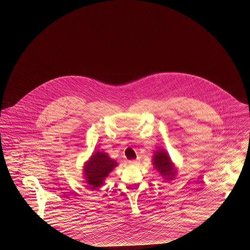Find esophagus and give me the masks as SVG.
I'll return each instance as SVG.
<instances>
[{"label":"esophagus","instance_id":"obj_1","mask_svg":"<svg viewBox=\"0 0 250 250\" xmlns=\"http://www.w3.org/2000/svg\"><path fill=\"white\" fill-rule=\"evenodd\" d=\"M128 163H129L130 165H136V164L138 163V161H137V160H129Z\"/></svg>","mask_w":250,"mask_h":250}]
</instances>
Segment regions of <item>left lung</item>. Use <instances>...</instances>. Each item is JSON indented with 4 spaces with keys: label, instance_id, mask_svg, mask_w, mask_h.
Wrapping results in <instances>:
<instances>
[{
    "label": "left lung",
    "instance_id": "obj_1",
    "mask_svg": "<svg viewBox=\"0 0 250 250\" xmlns=\"http://www.w3.org/2000/svg\"><path fill=\"white\" fill-rule=\"evenodd\" d=\"M153 162H154L155 169L158 170V172H160L163 176H168V178L171 179L176 173L169 156L164 151L155 152Z\"/></svg>",
    "mask_w": 250,
    "mask_h": 250
}]
</instances>
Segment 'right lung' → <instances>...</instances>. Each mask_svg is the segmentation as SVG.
Instances as JSON below:
<instances>
[{"mask_svg": "<svg viewBox=\"0 0 250 250\" xmlns=\"http://www.w3.org/2000/svg\"><path fill=\"white\" fill-rule=\"evenodd\" d=\"M117 166L116 161L110 159L104 152H96L84 167V175L90 188L96 189L103 185L104 179Z\"/></svg>", "mask_w": 250, "mask_h": 250, "instance_id": "right-lung-1", "label": "right lung"}]
</instances>
